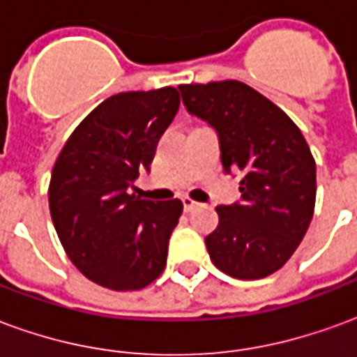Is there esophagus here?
Here are the masks:
<instances>
[{
	"label": "esophagus",
	"mask_w": 357,
	"mask_h": 357,
	"mask_svg": "<svg viewBox=\"0 0 357 357\" xmlns=\"http://www.w3.org/2000/svg\"><path fill=\"white\" fill-rule=\"evenodd\" d=\"M181 201H183V208H185L187 212H191V210H193L195 206H197V201H193L191 197H183Z\"/></svg>",
	"instance_id": "34e87169"
}]
</instances>
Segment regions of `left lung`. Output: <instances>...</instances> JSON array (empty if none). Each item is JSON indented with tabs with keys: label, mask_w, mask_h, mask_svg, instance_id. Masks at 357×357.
Listing matches in <instances>:
<instances>
[{
	"label": "left lung",
	"mask_w": 357,
	"mask_h": 357,
	"mask_svg": "<svg viewBox=\"0 0 357 357\" xmlns=\"http://www.w3.org/2000/svg\"><path fill=\"white\" fill-rule=\"evenodd\" d=\"M185 109L218 133L222 166L241 174V201L218 206L204 239L210 260L235 279L283 268L304 239L315 206V160L298 126L237 80L179 86Z\"/></svg>",
	"instance_id": "left-lung-1"
}]
</instances>
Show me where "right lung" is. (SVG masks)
Returning a JSON list of instances; mask_svg holds the SVG:
<instances>
[{
    "instance_id": "right-lung-1",
    "label": "right lung",
    "mask_w": 357,
    "mask_h": 357,
    "mask_svg": "<svg viewBox=\"0 0 357 357\" xmlns=\"http://www.w3.org/2000/svg\"><path fill=\"white\" fill-rule=\"evenodd\" d=\"M178 109L176 88L112 95L78 124L51 172L59 241L89 281L110 291H139L166 266L183 204L139 199L130 187Z\"/></svg>"
}]
</instances>
